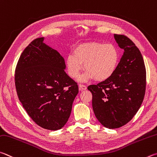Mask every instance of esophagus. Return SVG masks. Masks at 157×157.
Masks as SVG:
<instances>
[{"mask_svg":"<svg viewBox=\"0 0 157 157\" xmlns=\"http://www.w3.org/2000/svg\"><path fill=\"white\" fill-rule=\"evenodd\" d=\"M86 88H87V87L85 86V85H83V84L79 85V90H86Z\"/></svg>","mask_w":157,"mask_h":157,"instance_id":"obj_1","label":"esophagus"}]
</instances>
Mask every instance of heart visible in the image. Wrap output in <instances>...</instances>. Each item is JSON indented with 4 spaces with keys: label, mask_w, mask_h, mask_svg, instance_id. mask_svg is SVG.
<instances>
[{
    "label": "heart",
    "mask_w": 157,
    "mask_h": 157,
    "mask_svg": "<svg viewBox=\"0 0 157 157\" xmlns=\"http://www.w3.org/2000/svg\"><path fill=\"white\" fill-rule=\"evenodd\" d=\"M119 54L112 44L90 42L76 46L73 55H68L65 65L69 75L73 79L79 76L83 69L86 71L81 78L82 81L95 78L101 82L110 78L117 67Z\"/></svg>",
    "instance_id": "1"
}]
</instances>
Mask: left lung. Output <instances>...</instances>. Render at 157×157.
<instances>
[{
	"mask_svg": "<svg viewBox=\"0 0 157 157\" xmlns=\"http://www.w3.org/2000/svg\"><path fill=\"white\" fill-rule=\"evenodd\" d=\"M124 53L113 75L88 86L93 95V112L104 127L114 129L128 123L143 102L146 71L140 51L124 35H114Z\"/></svg>",
	"mask_w": 157,
	"mask_h": 157,
	"instance_id": "1",
	"label": "left lung"
}]
</instances>
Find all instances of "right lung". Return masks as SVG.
<instances>
[{
    "label": "right lung",
    "instance_id": "right-lung-1",
    "mask_svg": "<svg viewBox=\"0 0 157 157\" xmlns=\"http://www.w3.org/2000/svg\"><path fill=\"white\" fill-rule=\"evenodd\" d=\"M44 40L35 39L22 53L15 85L19 100L33 121L44 129L58 130L67 124L79 90L64 71L63 57Z\"/></svg>",
    "mask_w": 157,
    "mask_h": 157
}]
</instances>
